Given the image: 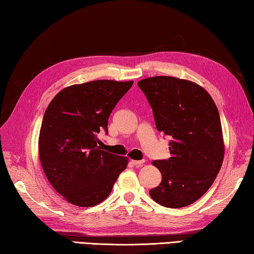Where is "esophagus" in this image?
Listing matches in <instances>:
<instances>
[{"label":"esophagus","instance_id":"34e87169","mask_svg":"<svg viewBox=\"0 0 254 254\" xmlns=\"http://www.w3.org/2000/svg\"><path fill=\"white\" fill-rule=\"evenodd\" d=\"M131 163H132L134 166L141 167V166L145 163V160H131Z\"/></svg>","mask_w":254,"mask_h":254}]
</instances>
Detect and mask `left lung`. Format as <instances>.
Returning a JSON list of instances; mask_svg holds the SVG:
<instances>
[{"instance_id":"1","label":"left lung","mask_w":254,"mask_h":254,"mask_svg":"<svg viewBox=\"0 0 254 254\" xmlns=\"http://www.w3.org/2000/svg\"><path fill=\"white\" fill-rule=\"evenodd\" d=\"M159 132L169 136L170 157L154 160L160 185L149 191L155 202L179 208L206 192L223 165L225 145L218 109L202 86L171 76L139 80Z\"/></svg>"}]
</instances>
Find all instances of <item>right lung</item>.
Masks as SVG:
<instances>
[{"label":"right lung","mask_w":254,"mask_h":254,"mask_svg":"<svg viewBox=\"0 0 254 254\" xmlns=\"http://www.w3.org/2000/svg\"><path fill=\"white\" fill-rule=\"evenodd\" d=\"M133 80L99 79L68 86L48 106L39 134V157L47 179L68 203L90 207L109 195L127 157L102 150L97 134Z\"/></svg>","instance_id":"obj_1"}]
</instances>
